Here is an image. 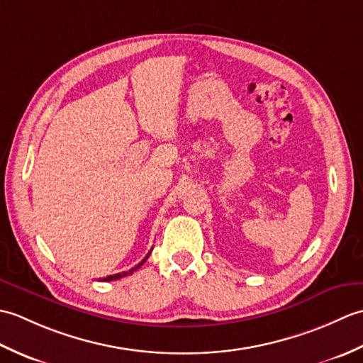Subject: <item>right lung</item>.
<instances>
[{"mask_svg":"<svg viewBox=\"0 0 363 363\" xmlns=\"http://www.w3.org/2000/svg\"><path fill=\"white\" fill-rule=\"evenodd\" d=\"M150 257V252L148 254H146V257L140 262V264H137L134 268H130L129 269V272H121V273H117V274H112V276H107V277H104V279L103 281H117V279H121V277H125V276H128V274H133L134 272H135V269H138V268H140L143 264H145V262H146V259H148Z\"/></svg>","mask_w":363,"mask_h":363,"instance_id":"obj_1","label":"right lung"}]
</instances>
